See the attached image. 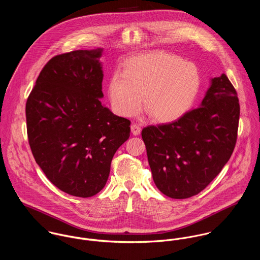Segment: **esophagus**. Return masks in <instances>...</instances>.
<instances>
[{
    "instance_id": "obj_1",
    "label": "esophagus",
    "mask_w": 260,
    "mask_h": 260,
    "mask_svg": "<svg viewBox=\"0 0 260 260\" xmlns=\"http://www.w3.org/2000/svg\"><path fill=\"white\" fill-rule=\"evenodd\" d=\"M131 132H132V134L133 135H139L140 134V132H141V127L139 126V125H137V124H132L131 125Z\"/></svg>"
}]
</instances>
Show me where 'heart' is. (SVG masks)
<instances>
[{
  "label": "heart",
  "mask_w": 260,
  "mask_h": 260,
  "mask_svg": "<svg viewBox=\"0 0 260 260\" xmlns=\"http://www.w3.org/2000/svg\"><path fill=\"white\" fill-rule=\"evenodd\" d=\"M197 68L181 57L156 52L128 59L112 75L107 94L113 110L133 117L143 108L159 123L180 119L193 105L200 88Z\"/></svg>",
  "instance_id": "obj_1"
}]
</instances>
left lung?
I'll return each instance as SVG.
<instances>
[{"label":"left lung","instance_id":"left-lung-1","mask_svg":"<svg viewBox=\"0 0 260 260\" xmlns=\"http://www.w3.org/2000/svg\"><path fill=\"white\" fill-rule=\"evenodd\" d=\"M239 113L237 93L222 74L210 80L198 108L175 122L143 128L142 139L157 188L174 199L201 192L231 157Z\"/></svg>","mask_w":260,"mask_h":260}]
</instances>
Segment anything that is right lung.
Wrapping results in <instances>:
<instances>
[{"label": "right lung", "instance_id": "add662e5", "mask_svg": "<svg viewBox=\"0 0 260 260\" xmlns=\"http://www.w3.org/2000/svg\"><path fill=\"white\" fill-rule=\"evenodd\" d=\"M102 52L78 50L52 58L26 104L38 165L60 190L83 198L104 188L113 156L130 136V121L100 101Z\"/></svg>", "mask_w": 260, "mask_h": 260}]
</instances>
